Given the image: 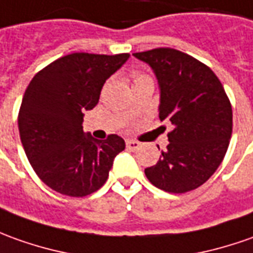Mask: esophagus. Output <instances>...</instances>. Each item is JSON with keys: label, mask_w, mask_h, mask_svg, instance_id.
I'll list each match as a JSON object with an SVG mask.
<instances>
[{"label": "esophagus", "mask_w": 253, "mask_h": 253, "mask_svg": "<svg viewBox=\"0 0 253 253\" xmlns=\"http://www.w3.org/2000/svg\"><path fill=\"white\" fill-rule=\"evenodd\" d=\"M126 145H127V148L128 149H131V151H135V149H138L140 148V142L138 141H134V140H127L126 141Z\"/></svg>", "instance_id": "obj_1"}]
</instances>
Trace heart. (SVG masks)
Listing matches in <instances>:
<instances>
[{
	"mask_svg": "<svg viewBox=\"0 0 253 253\" xmlns=\"http://www.w3.org/2000/svg\"><path fill=\"white\" fill-rule=\"evenodd\" d=\"M142 77H147V76H141V75H140V76L135 77V80H138V79H142Z\"/></svg>",
	"mask_w": 253,
	"mask_h": 253,
	"instance_id": "b5f03b06",
	"label": "heart"
}]
</instances>
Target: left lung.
I'll list each match as a JSON object with an SVG mask.
<instances>
[{
    "label": "left lung",
    "instance_id": "obj_1",
    "mask_svg": "<svg viewBox=\"0 0 253 253\" xmlns=\"http://www.w3.org/2000/svg\"><path fill=\"white\" fill-rule=\"evenodd\" d=\"M133 55L154 70L161 92L159 119L173 125L168 148L145 176L166 192L195 190L227 152L233 111L226 91L211 69L181 51L155 48Z\"/></svg>",
    "mask_w": 253,
    "mask_h": 253
}]
</instances>
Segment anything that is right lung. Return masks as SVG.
<instances>
[{
  "label": "right lung",
  "mask_w": 253,
  "mask_h": 253,
  "mask_svg": "<svg viewBox=\"0 0 253 253\" xmlns=\"http://www.w3.org/2000/svg\"><path fill=\"white\" fill-rule=\"evenodd\" d=\"M128 58L75 52L49 63L27 85L18 118L20 140L37 176L56 192L85 197L99 190L126 147L116 134L95 140L84 133L83 118Z\"/></svg>",
  "instance_id": "right-lung-1"
}]
</instances>
